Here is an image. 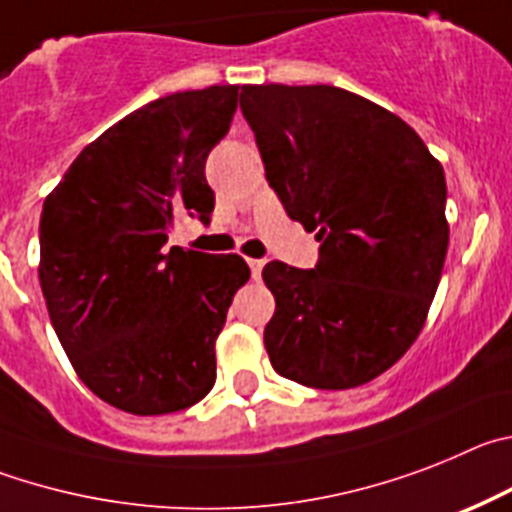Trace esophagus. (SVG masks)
I'll use <instances>...</instances> for the list:
<instances>
[{
  "instance_id": "obj_1",
  "label": "esophagus",
  "mask_w": 512,
  "mask_h": 512,
  "mask_svg": "<svg viewBox=\"0 0 512 512\" xmlns=\"http://www.w3.org/2000/svg\"><path fill=\"white\" fill-rule=\"evenodd\" d=\"M247 265H250V270H252V278H260L262 275V267H265V260H257V257H250V260H247Z\"/></svg>"
}]
</instances>
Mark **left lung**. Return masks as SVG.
Wrapping results in <instances>:
<instances>
[{
  "instance_id": "1",
  "label": "left lung",
  "mask_w": 512,
  "mask_h": 512,
  "mask_svg": "<svg viewBox=\"0 0 512 512\" xmlns=\"http://www.w3.org/2000/svg\"><path fill=\"white\" fill-rule=\"evenodd\" d=\"M239 107L267 183L321 242L313 270H262L270 365L306 388H359L426 324L449 247L444 168L398 114L336 86H242Z\"/></svg>"
}]
</instances>
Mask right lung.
Masks as SVG:
<instances>
[{
	"instance_id": "obj_1",
	"label": "right lung",
	"mask_w": 512,
	"mask_h": 512,
	"mask_svg": "<svg viewBox=\"0 0 512 512\" xmlns=\"http://www.w3.org/2000/svg\"><path fill=\"white\" fill-rule=\"evenodd\" d=\"M237 96L209 86L135 109L43 204L38 275L53 329L86 388L124 413H176L214 388L216 336L250 267L163 245L183 216L209 222L204 165Z\"/></svg>"
}]
</instances>
